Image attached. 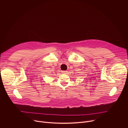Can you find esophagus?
<instances>
[{"instance_id":"obj_1","label":"esophagus","mask_w":128,"mask_h":128,"mask_svg":"<svg viewBox=\"0 0 128 128\" xmlns=\"http://www.w3.org/2000/svg\"><path fill=\"white\" fill-rule=\"evenodd\" d=\"M61 72H62V74H66V73L67 72V71H65V70L62 71Z\"/></svg>"}]
</instances>
